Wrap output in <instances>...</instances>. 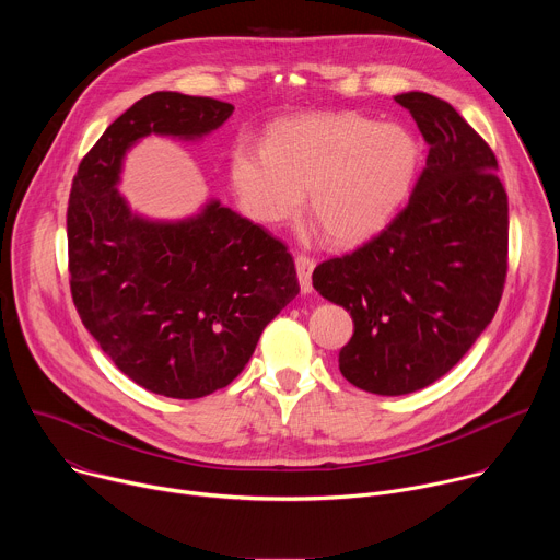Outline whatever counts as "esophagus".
I'll use <instances>...</instances> for the list:
<instances>
[{"label": "esophagus", "instance_id": "esophagus-1", "mask_svg": "<svg viewBox=\"0 0 560 560\" xmlns=\"http://www.w3.org/2000/svg\"><path fill=\"white\" fill-rule=\"evenodd\" d=\"M296 277L301 283V292H312V270H314V259L307 255H296Z\"/></svg>", "mask_w": 560, "mask_h": 560}]
</instances>
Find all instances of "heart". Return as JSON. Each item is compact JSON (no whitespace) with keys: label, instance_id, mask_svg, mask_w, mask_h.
I'll list each match as a JSON object with an SVG mask.
<instances>
[{"label":"heart","instance_id":"obj_1","mask_svg":"<svg viewBox=\"0 0 560 560\" xmlns=\"http://www.w3.org/2000/svg\"><path fill=\"white\" fill-rule=\"evenodd\" d=\"M419 166L415 137L396 124L354 113H322L275 124L264 145L238 139L230 184L242 208L264 225L310 212L332 244L350 246L378 232L406 199Z\"/></svg>","mask_w":560,"mask_h":560}]
</instances>
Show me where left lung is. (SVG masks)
Returning a JSON list of instances; mask_svg holds the SVG:
<instances>
[{"label":"left lung","instance_id":"8db88e82","mask_svg":"<svg viewBox=\"0 0 560 560\" xmlns=\"http://www.w3.org/2000/svg\"><path fill=\"white\" fill-rule=\"evenodd\" d=\"M394 100L430 145L410 201L368 244L312 272L314 290L352 314L341 374L383 396L434 383L481 337L503 296L510 236L488 141L434 95Z\"/></svg>","mask_w":560,"mask_h":560}]
</instances>
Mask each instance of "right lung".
Returning <instances> with one entry per match:
<instances>
[{"label": "right lung", "instance_id": "1", "mask_svg": "<svg viewBox=\"0 0 560 560\" xmlns=\"http://www.w3.org/2000/svg\"><path fill=\"white\" fill-rule=\"evenodd\" d=\"M232 110L212 97L145 95L86 152L68 197V281L79 318L128 378L171 398L232 383L264 328L299 294L288 246L261 225L219 201L188 221H145L115 188L137 139H197Z\"/></svg>", "mask_w": 560, "mask_h": 560}]
</instances>
